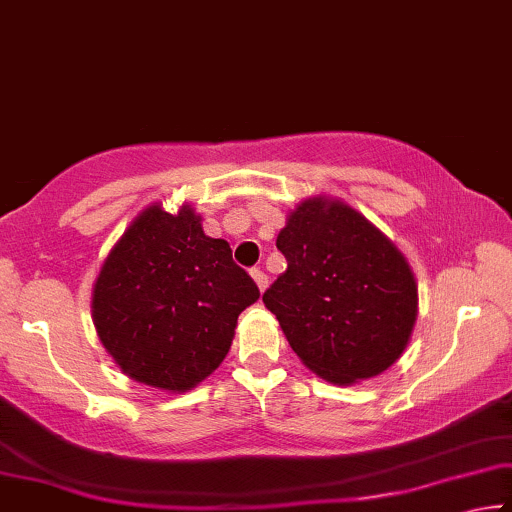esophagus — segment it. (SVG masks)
<instances>
[{
    "mask_svg": "<svg viewBox=\"0 0 512 512\" xmlns=\"http://www.w3.org/2000/svg\"><path fill=\"white\" fill-rule=\"evenodd\" d=\"M251 277H254L258 288H261V290L267 288V274L261 270V267H254V270H251Z\"/></svg>",
    "mask_w": 512,
    "mask_h": 512,
    "instance_id": "obj_1",
    "label": "esophagus"
}]
</instances>
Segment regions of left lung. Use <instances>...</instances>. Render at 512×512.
<instances>
[{
    "mask_svg": "<svg viewBox=\"0 0 512 512\" xmlns=\"http://www.w3.org/2000/svg\"><path fill=\"white\" fill-rule=\"evenodd\" d=\"M277 249L288 267L263 302L313 373L350 384L403 355L416 281L405 256L364 215L341 201L309 199L290 212Z\"/></svg>",
    "mask_w": 512,
    "mask_h": 512,
    "instance_id": "8db88e82",
    "label": "left lung"
}]
</instances>
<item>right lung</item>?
Instances as JSON below:
<instances>
[{
    "mask_svg": "<svg viewBox=\"0 0 512 512\" xmlns=\"http://www.w3.org/2000/svg\"><path fill=\"white\" fill-rule=\"evenodd\" d=\"M261 297L226 240L190 206L146 208L109 251L93 288V322L132 380L185 391L215 371L238 316Z\"/></svg>",
    "mask_w": 512,
    "mask_h": 512,
    "instance_id": "obj_1",
    "label": "right lung"
}]
</instances>
